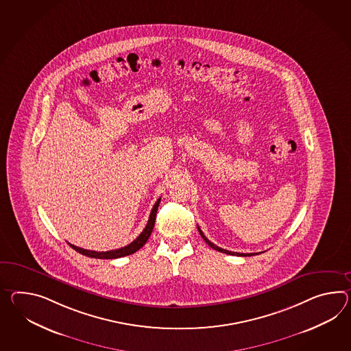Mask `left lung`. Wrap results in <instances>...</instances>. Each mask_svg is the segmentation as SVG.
<instances>
[{"label": "left lung", "instance_id": "obj_1", "mask_svg": "<svg viewBox=\"0 0 351 351\" xmlns=\"http://www.w3.org/2000/svg\"><path fill=\"white\" fill-rule=\"evenodd\" d=\"M197 231L200 233V236L203 237V239L206 241V243L210 246V247L214 248V250H217V251H219V252H223V254H228V255H236V256H254V255H257V254H239V252H232V251H228V250H224V248L218 247V246H215L214 243H212L209 239H206V236H204V233L202 232V230L197 227ZM260 254V252H258Z\"/></svg>", "mask_w": 351, "mask_h": 351}]
</instances>
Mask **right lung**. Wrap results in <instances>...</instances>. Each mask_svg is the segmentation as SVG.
<instances>
[{
    "label": "right lung",
    "instance_id": "1",
    "mask_svg": "<svg viewBox=\"0 0 351 351\" xmlns=\"http://www.w3.org/2000/svg\"><path fill=\"white\" fill-rule=\"evenodd\" d=\"M160 202H161V197L157 199V202L154 203L152 212L149 214V219H148L143 232L133 242H130L129 245L124 246V247L118 248V250H110V251H105V252L104 251L103 252H97V251H91V250L77 247V246L71 245V243H69V245L73 250H76L77 252H80V254H82V255H85L87 257H94V258H118V257L132 255V254H134L136 251H138L139 248L143 247V245L147 242V239H149L152 230H154L156 213H157V209H158V206H160Z\"/></svg>",
    "mask_w": 351,
    "mask_h": 351
}]
</instances>
